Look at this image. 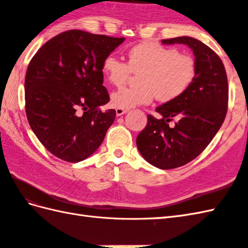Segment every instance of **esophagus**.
<instances>
[{
	"label": "esophagus",
	"mask_w": 248,
	"mask_h": 248,
	"mask_svg": "<svg viewBox=\"0 0 248 248\" xmlns=\"http://www.w3.org/2000/svg\"><path fill=\"white\" fill-rule=\"evenodd\" d=\"M125 113H128V109L119 108H116V115H117V116H121V115H124V114H125Z\"/></svg>",
	"instance_id": "esophagus-1"
}]
</instances>
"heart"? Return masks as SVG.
Segmentation results:
<instances>
[{
	"mask_svg": "<svg viewBox=\"0 0 248 248\" xmlns=\"http://www.w3.org/2000/svg\"><path fill=\"white\" fill-rule=\"evenodd\" d=\"M138 73L139 86L125 87L110 96L114 108L129 109L150 103L154 98L168 102L182 96L194 81L195 61L178 50L155 43H143L128 52V64L115 55L105 56L102 72L116 87L123 86L130 72Z\"/></svg>",
	"mask_w": 248,
	"mask_h": 248,
	"instance_id": "heart-1",
	"label": "heart"
}]
</instances>
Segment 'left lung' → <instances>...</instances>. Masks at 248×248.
<instances>
[{"label":"left lung","instance_id":"1","mask_svg":"<svg viewBox=\"0 0 248 248\" xmlns=\"http://www.w3.org/2000/svg\"><path fill=\"white\" fill-rule=\"evenodd\" d=\"M163 45H186L195 56L194 81L182 96L155 108L160 119L148 115V124L136 139L144 159L160 170L187 164L205 149L226 117L228 81L222 60L193 37L162 40ZM176 119L175 127L168 123Z\"/></svg>","mask_w":248,"mask_h":248}]
</instances>
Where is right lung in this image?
Wrapping results in <instances>:
<instances>
[{
  "label": "right lung",
  "instance_id": "obj_1",
  "mask_svg": "<svg viewBox=\"0 0 248 248\" xmlns=\"http://www.w3.org/2000/svg\"><path fill=\"white\" fill-rule=\"evenodd\" d=\"M124 41L71 30L50 39L30 62L26 116L40 143L59 159H87L113 124L115 109H98L109 101L102 62Z\"/></svg>",
  "mask_w": 248,
  "mask_h": 248
}]
</instances>
